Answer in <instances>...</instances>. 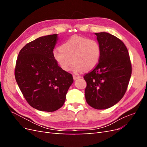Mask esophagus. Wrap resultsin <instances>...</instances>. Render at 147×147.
Listing matches in <instances>:
<instances>
[{
    "mask_svg": "<svg viewBox=\"0 0 147 147\" xmlns=\"http://www.w3.org/2000/svg\"><path fill=\"white\" fill-rule=\"evenodd\" d=\"M73 78H74V80H77V79L80 78V76H76V75H73Z\"/></svg>",
    "mask_w": 147,
    "mask_h": 147,
    "instance_id": "34e87169",
    "label": "esophagus"
}]
</instances>
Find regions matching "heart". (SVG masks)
Segmentation results:
<instances>
[{"label": "heart", "mask_w": 147, "mask_h": 147, "mask_svg": "<svg viewBox=\"0 0 147 147\" xmlns=\"http://www.w3.org/2000/svg\"><path fill=\"white\" fill-rule=\"evenodd\" d=\"M52 55L60 68L66 72L73 62L74 72L78 74L96 67L100 59V47L94 39L75 35L64 42L60 48L55 49Z\"/></svg>", "instance_id": "heart-1"}]
</instances>
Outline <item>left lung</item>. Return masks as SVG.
<instances>
[{"instance_id":"8db88e82","label":"left lung","mask_w":147,"mask_h":147,"mask_svg":"<svg viewBox=\"0 0 147 147\" xmlns=\"http://www.w3.org/2000/svg\"><path fill=\"white\" fill-rule=\"evenodd\" d=\"M100 47L99 63L86 74L87 103L97 110L109 109L122 99L131 76L129 55L124 43L107 32L94 33Z\"/></svg>"}]
</instances>
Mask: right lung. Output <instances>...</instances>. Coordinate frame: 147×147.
Masks as SVG:
<instances>
[{
	"instance_id": "add662e5",
	"label": "right lung",
	"mask_w": 147,
	"mask_h": 147,
	"mask_svg": "<svg viewBox=\"0 0 147 147\" xmlns=\"http://www.w3.org/2000/svg\"><path fill=\"white\" fill-rule=\"evenodd\" d=\"M57 40V34L35 39L21 49L16 60L15 75L21 92L31 107L44 112L60 109L74 82L72 74L53 59Z\"/></svg>"
}]
</instances>
